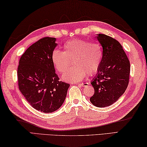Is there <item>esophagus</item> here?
Masks as SVG:
<instances>
[{
	"instance_id": "34e87169",
	"label": "esophagus",
	"mask_w": 147,
	"mask_h": 147,
	"mask_svg": "<svg viewBox=\"0 0 147 147\" xmlns=\"http://www.w3.org/2000/svg\"><path fill=\"white\" fill-rule=\"evenodd\" d=\"M79 86H87V85H88V83H79V84H78Z\"/></svg>"
}]
</instances>
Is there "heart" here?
Listing matches in <instances>:
<instances>
[{"instance_id":"1","label":"heart","mask_w":147,"mask_h":147,"mask_svg":"<svg viewBox=\"0 0 147 147\" xmlns=\"http://www.w3.org/2000/svg\"><path fill=\"white\" fill-rule=\"evenodd\" d=\"M64 51L55 50L51 54V61L56 70L64 73L62 78L69 83L81 81L87 74L92 76L99 70L102 59L101 45L87 40L75 39L64 43Z\"/></svg>"}]
</instances>
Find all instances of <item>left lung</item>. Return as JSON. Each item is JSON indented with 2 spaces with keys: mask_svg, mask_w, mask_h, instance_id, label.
Instances as JSON below:
<instances>
[{
  "mask_svg": "<svg viewBox=\"0 0 147 147\" xmlns=\"http://www.w3.org/2000/svg\"><path fill=\"white\" fill-rule=\"evenodd\" d=\"M102 48V59L97 74L91 82L94 94L90 101L97 107H106L124 94L129 82L130 64L122 46L115 38L97 34Z\"/></svg>",
  "mask_w": 147,
  "mask_h": 147,
  "instance_id": "1",
  "label": "left lung"
}]
</instances>
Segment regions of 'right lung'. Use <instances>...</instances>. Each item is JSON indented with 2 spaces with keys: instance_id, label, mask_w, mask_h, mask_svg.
<instances>
[{
  "instance_id": "1",
  "label": "right lung",
  "mask_w": 147,
  "mask_h": 147,
  "mask_svg": "<svg viewBox=\"0 0 147 147\" xmlns=\"http://www.w3.org/2000/svg\"><path fill=\"white\" fill-rule=\"evenodd\" d=\"M55 40L46 37L31 45L20 57L17 69L20 92L31 106L45 113L61 107L69 86L59 81L51 61Z\"/></svg>"
}]
</instances>
